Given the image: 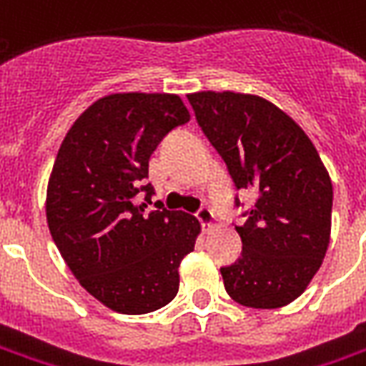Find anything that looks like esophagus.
<instances>
[{
	"mask_svg": "<svg viewBox=\"0 0 366 366\" xmlns=\"http://www.w3.org/2000/svg\"><path fill=\"white\" fill-rule=\"evenodd\" d=\"M195 217H197V220L202 222L203 230H209V228L214 227V214H213V211H209V209H202V211L195 214Z\"/></svg>",
	"mask_w": 366,
	"mask_h": 366,
	"instance_id": "obj_1",
	"label": "esophagus"
}]
</instances>
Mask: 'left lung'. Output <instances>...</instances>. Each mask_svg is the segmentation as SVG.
I'll list each match as a JSON object with an SVG mask.
<instances>
[{
	"label": "left lung",
	"mask_w": 366,
	"mask_h": 366,
	"mask_svg": "<svg viewBox=\"0 0 366 366\" xmlns=\"http://www.w3.org/2000/svg\"><path fill=\"white\" fill-rule=\"evenodd\" d=\"M188 102L234 186L257 195L236 227L242 255L220 269L224 288L244 307L288 305L319 272L330 244V174L303 128L269 99L205 90Z\"/></svg>",
	"instance_id": "8db88e82"
}]
</instances>
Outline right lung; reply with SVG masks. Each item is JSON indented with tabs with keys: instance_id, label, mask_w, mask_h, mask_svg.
I'll use <instances>...</instances> for the list:
<instances>
[{
	"instance_id": "obj_1",
	"label": "right lung",
	"mask_w": 366,
	"mask_h": 366,
	"mask_svg": "<svg viewBox=\"0 0 366 366\" xmlns=\"http://www.w3.org/2000/svg\"><path fill=\"white\" fill-rule=\"evenodd\" d=\"M189 121L177 94H109L69 128L46 195L51 238L86 292L111 311L146 315L174 300L178 267L202 227L134 197L159 142ZM146 189L147 203L152 188Z\"/></svg>"
}]
</instances>
